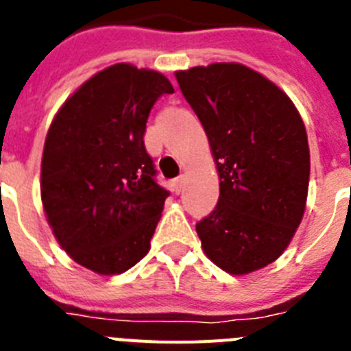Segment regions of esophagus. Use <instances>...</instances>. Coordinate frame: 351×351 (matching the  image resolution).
<instances>
[{"label": "esophagus", "mask_w": 351, "mask_h": 351, "mask_svg": "<svg viewBox=\"0 0 351 351\" xmlns=\"http://www.w3.org/2000/svg\"><path fill=\"white\" fill-rule=\"evenodd\" d=\"M184 181H186V176H184V173H181L179 178L173 179L172 188H173V191H176V193H181L182 188H184Z\"/></svg>", "instance_id": "1"}]
</instances>
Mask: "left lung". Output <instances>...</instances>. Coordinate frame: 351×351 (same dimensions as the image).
Returning a JSON list of instances; mask_svg holds the SVG:
<instances>
[{
  "instance_id": "left-lung-1",
  "label": "left lung",
  "mask_w": 351,
  "mask_h": 351,
  "mask_svg": "<svg viewBox=\"0 0 351 351\" xmlns=\"http://www.w3.org/2000/svg\"><path fill=\"white\" fill-rule=\"evenodd\" d=\"M209 138L219 198L197 223L210 262L244 276L283 255L302 221L309 186L306 126L287 93L241 63L176 71Z\"/></svg>"
}]
</instances>
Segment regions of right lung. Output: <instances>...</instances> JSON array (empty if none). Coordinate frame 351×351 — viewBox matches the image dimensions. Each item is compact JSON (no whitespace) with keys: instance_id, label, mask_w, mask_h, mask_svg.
Here are the masks:
<instances>
[{"instance_id":"right-lung-1","label":"right lung","mask_w":351,"mask_h":351,"mask_svg":"<svg viewBox=\"0 0 351 351\" xmlns=\"http://www.w3.org/2000/svg\"><path fill=\"white\" fill-rule=\"evenodd\" d=\"M165 93L160 71L112 64L66 98L47 132L43 210L60 246L96 274H121L151 250L169 191L154 181L144 133Z\"/></svg>"}]
</instances>
